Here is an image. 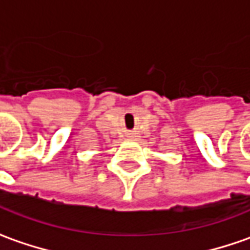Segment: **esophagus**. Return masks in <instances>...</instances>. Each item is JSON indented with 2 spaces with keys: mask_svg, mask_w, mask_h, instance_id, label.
<instances>
[{
  "mask_svg": "<svg viewBox=\"0 0 250 250\" xmlns=\"http://www.w3.org/2000/svg\"><path fill=\"white\" fill-rule=\"evenodd\" d=\"M128 135H130V138H134V137H135V133H130Z\"/></svg>",
  "mask_w": 250,
  "mask_h": 250,
  "instance_id": "obj_1",
  "label": "esophagus"
}]
</instances>
